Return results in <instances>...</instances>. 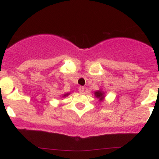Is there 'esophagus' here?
<instances>
[{
  "instance_id": "obj_1",
  "label": "esophagus",
  "mask_w": 159,
  "mask_h": 159,
  "mask_svg": "<svg viewBox=\"0 0 159 159\" xmlns=\"http://www.w3.org/2000/svg\"><path fill=\"white\" fill-rule=\"evenodd\" d=\"M84 87H78V91H79L80 93L84 92Z\"/></svg>"
}]
</instances>
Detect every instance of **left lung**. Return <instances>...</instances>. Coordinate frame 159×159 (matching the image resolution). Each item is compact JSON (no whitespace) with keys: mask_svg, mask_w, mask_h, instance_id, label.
Wrapping results in <instances>:
<instances>
[{"mask_svg":"<svg viewBox=\"0 0 159 159\" xmlns=\"http://www.w3.org/2000/svg\"><path fill=\"white\" fill-rule=\"evenodd\" d=\"M95 95L97 98H99L100 100H102L103 98V93L101 91H97V92L95 93Z\"/></svg>","mask_w":159,"mask_h":159,"instance_id":"1","label":"left lung"}]
</instances>
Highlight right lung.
Segmentation results:
<instances>
[{
  "instance_id": "right-lung-1",
  "label": "right lung",
  "mask_w": 159,
  "mask_h": 159,
  "mask_svg": "<svg viewBox=\"0 0 159 159\" xmlns=\"http://www.w3.org/2000/svg\"><path fill=\"white\" fill-rule=\"evenodd\" d=\"M67 95H69V93H67V94H65V95H64V96H67Z\"/></svg>"
}]
</instances>
